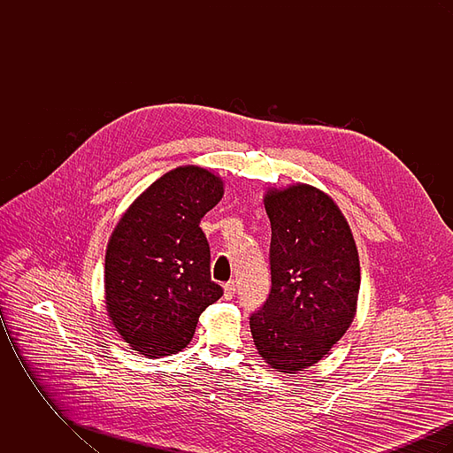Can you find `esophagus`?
Segmentation results:
<instances>
[{"mask_svg":"<svg viewBox=\"0 0 453 453\" xmlns=\"http://www.w3.org/2000/svg\"><path fill=\"white\" fill-rule=\"evenodd\" d=\"M234 294H236V281H227V283L224 285V296H226V299H233Z\"/></svg>","mask_w":453,"mask_h":453,"instance_id":"1","label":"esophagus"}]
</instances>
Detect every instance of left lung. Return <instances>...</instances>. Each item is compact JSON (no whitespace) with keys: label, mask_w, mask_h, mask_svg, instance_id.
Returning <instances> with one entry per match:
<instances>
[{"label":"left lung","mask_w":453,"mask_h":453,"mask_svg":"<svg viewBox=\"0 0 453 453\" xmlns=\"http://www.w3.org/2000/svg\"><path fill=\"white\" fill-rule=\"evenodd\" d=\"M265 209L272 288L250 327L261 358L277 372L296 373L318 364L353 323L360 259L345 216L319 188H272Z\"/></svg>","instance_id":"1"}]
</instances>
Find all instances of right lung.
<instances>
[{
    "label": "right lung",
    "mask_w": 453,
    "mask_h": 453,
    "mask_svg": "<svg viewBox=\"0 0 453 453\" xmlns=\"http://www.w3.org/2000/svg\"><path fill=\"white\" fill-rule=\"evenodd\" d=\"M224 183L200 166H178L139 195L119 220L105 255L111 323L132 349L159 358L194 338L200 314L220 299L200 220Z\"/></svg>",
    "instance_id": "right-lung-1"
}]
</instances>
